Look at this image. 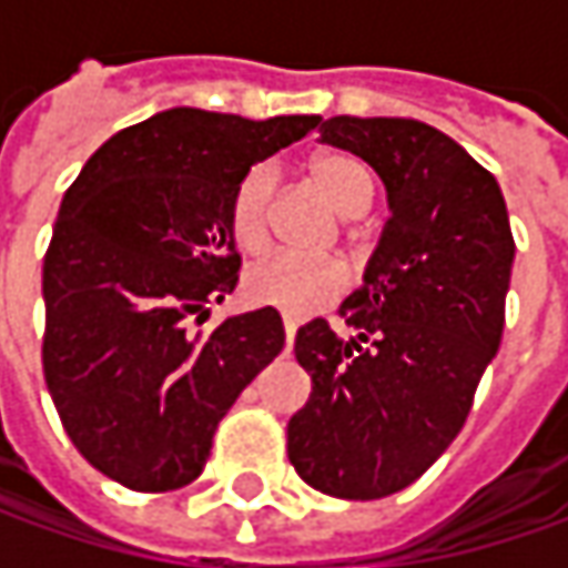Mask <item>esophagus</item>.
Instances as JSON below:
<instances>
[{"mask_svg": "<svg viewBox=\"0 0 568 568\" xmlns=\"http://www.w3.org/2000/svg\"><path fill=\"white\" fill-rule=\"evenodd\" d=\"M281 322H284V335H287V344H294L296 325H300V322H296V318L291 316V313H284V316H281Z\"/></svg>", "mask_w": 568, "mask_h": 568, "instance_id": "34e87169", "label": "esophagus"}]
</instances>
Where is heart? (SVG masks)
<instances>
[{"label":"heart","instance_id":"obj_1","mask_svg":"<svg viewBox=\"0 0 568 568\" xmlns=\"http://www.w3.org/2000/svg\"><path fill=\"white\" fill-rule=\"evenodd\" d=\"M310 176L328 202L344 217H361L373 202V173L354 154H318L310 164ZM277 189V170L268 161L252 164L233 186L227 211V227L233 243L246 252H262L272 236V205ZM347 284V272L332 255H294L274 252L255 262L243 277V294L258 306H274L284 313H310L322 303L335 300Z\"/></svg>","mask_w":568,"mask_h":568}]
</instances>
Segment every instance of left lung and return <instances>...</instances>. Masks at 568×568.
I'll use <instances>...</instances> for the list:
<instances>
[{
	"instance_id": "obj_1",
	"label": "left lung",
	"mask_w": 568,
	"mask_h": 568,
	"mask_svg": "<svg viewBox=\"0 0 568 568\" xmlns=\"http://www.w3.org/2000/svg\"><path fill=\"white\" fill-rule=\"evenodd\" d=\"M318 135L379 173L392 217L338 310L357 338L325 318L296 332L313 392L287 424V458L313 490L382 499L410 487L468 420L503 338L515 240L493 173L446 132L332 116Z\"/></svg>"
}]
</instances>
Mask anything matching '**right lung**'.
<instances>
[{
    "instance_id": "add662e5",
    "label": "right lung",
    "mask_w": 568,
    "mask_h": 568,
    "mask_svg": "<svg viewBox=\"0 0 568 568\" xmlns=\"http://www.w3.org/2000/svg\"><path fill=\"white\" fill-rule=\"evenodd\" d=\"M316 125L173 106L100 144L65 192L43 255V376L72 446L110 480L192 484L221 417L281 354L272 306L207 335L189 322L236 287V180Z\"/></svg>"
}]
</instances>
